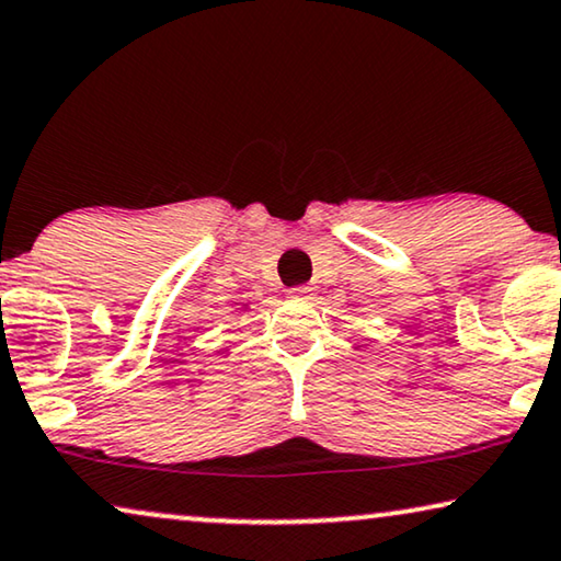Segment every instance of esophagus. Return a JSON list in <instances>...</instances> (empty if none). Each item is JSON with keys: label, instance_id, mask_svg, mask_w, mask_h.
<instances>
[{"label": "esophagus", "instance_id": "1", "mask_svg": "<svg viewBox=\"0 0 561 561\" xmlns=\"http://www.w3.org/2000/svg\"><path fill=\"white\" fill-rule=\"evenodd\" d=\"M313 296H317V288L313 286H298L288 290V298H294V301H311Z\"/></svg>", "mask_w": 561, "mask_h": 561}]
</instances>
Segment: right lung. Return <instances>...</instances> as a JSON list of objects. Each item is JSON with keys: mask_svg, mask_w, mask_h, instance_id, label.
Masks as SVG:
<instances>
[{"mask_svg": "<svg viewBox=\"0 0 561 561\" xmlns=\"http://www.w3.org/2000/svg\"><path fill=\"white\" fill-rule=\"evenodd\" d=\"M248 309H250V304H248V301L240 304V311H248Z\"/></svg>", "mask_w": 561, "mask_h": 561, "instance_id": "right-lung-1", "label": "right lung"}]
</instances>
